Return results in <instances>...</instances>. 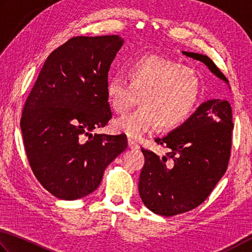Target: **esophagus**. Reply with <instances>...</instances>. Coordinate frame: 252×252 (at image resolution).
Segmentation results:
<instances>
[{
  "label": "esophagus",
  "mask_w": 252,
  "mask_h": 252,
  "mask_svg": "<svg viewBox=\"0 0 252 252\" xmlns=\"http://www.w3.org/2000/svg\"><path fill=\"white\" fill-rule=\"evenodd\" d=\"M128 147L130 148V149H138L139 148V146H138V144L135 142V140H133V139H128Z\"/></svg>",
  "instance_id": "esophagus-1"
}]
</instances>
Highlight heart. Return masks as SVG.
Listing matches in <instances>:
<instances>
[{
    "mask_svg": "<svg viewBox=\"0 0 252 252\" xmlns=\"http://www.w3.org/2000/svg\"><path fill=\"white\" fill-rule=\"evenodd\" d=\"M127 76L114 75L106 86L107 99L115 112L124 113L140 101L139 108L114 121V129L140 139L161 127L182 125L195 109L200 94V78L190 67L156 54L131 60ZM141 98L139 99V97Z\"/></svg>",
    "mask_w": 252,
    "mask_h": 252,
    "instance_id": "obj_1",
    "label": "heart"
}]
</instances>
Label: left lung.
<instances>
[{"instance_id": "left-lung-1", "label": "left lung", "mask_w": 252, "mask_h": 252, "mask_svg": "<svg viewBox=\"0 0 252 252\" xmlns=\"http://www.w3.org/2000/svg\"><path fill=\"white\" fill-rule=\"evenodd\" d=\"M183 54L202 62L228 84L208 56L192 52ZM232 129L230 104L211 99L201 104L182 126L155 139L170 151L165 156L142 148L145 165L138 190L144 205L153 213L170 217L202 204L226 173Z\"/></svg>"}]
</instances>
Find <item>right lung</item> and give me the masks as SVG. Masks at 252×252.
Returning a JSON list of instances; mask_svg holds the SVG:
<instances>
[{
  "instance_id": "right-lung-1",
  "label": "right lung",
  "mask_w": 252,
  "mask_h": 252,
  "mask_svg": "<svg viewBox=\"0 0 252 252\" xmlns=\"http://www.w3.org/2000/svg\"><path fill=\"white\" fill-rule=\"evenodd\" d=\"M123 43L118 35L69 38L48 55L25 101L26 157L39 184L60 199L94 191L127 148L123 134H91L112 118L106 86Z\"/></svg>"
}]
</instances>
